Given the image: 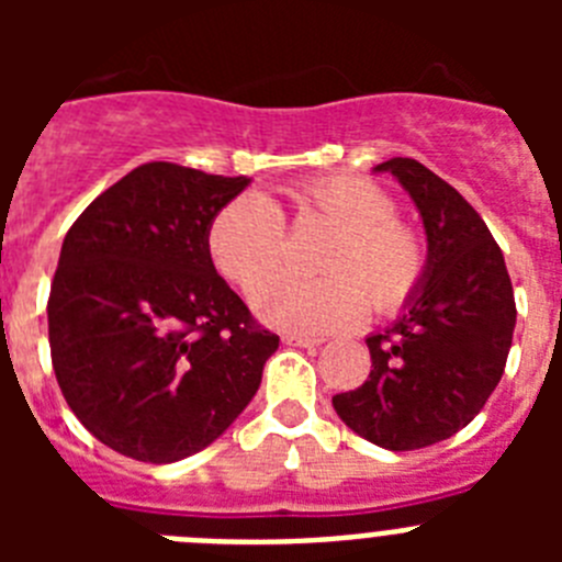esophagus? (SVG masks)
<instances>
[{
    "label": "esophagus",
    "mask_w": 562,
    "mask_h": 562,
    "mask_svg": "<svg viewBox=\"0 0 562 562\" xmlns=\"http://www.w3.org/2000/svg\"><path fill=\"white\" fill-rule=\"evenodd\" d=\"M281 340L286 342V346H301V349H315V346H321V340L317 337H306V335H284Z\"/></svg>",
    "instance_id": "esophagus-1"
}]
</instances>
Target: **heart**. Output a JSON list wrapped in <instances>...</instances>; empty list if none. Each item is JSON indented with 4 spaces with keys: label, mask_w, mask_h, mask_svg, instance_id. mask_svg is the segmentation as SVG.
<instances>
[{
    "label": "heart",
    "mask_w": 562,
    "mask_h": 562,
    "mask_svg": "<svg viewBox=\"0 0 562 562\" xmlns=\"http://www.w3.org/2000/svg\"><path fill=\"white\" fill-rule=\"evenodd\" d=\"M295 220L331 227L317 281L272 276L284 247V222L265 193L247 191L213 213L207 256L241 292L252 293V310L265 324L292 331H340L360 324L366 297L380 315L411 301L425 276L419 233L394 216V200L376 182L355 173H326L297 182L290 191Z\"/></svg>",
    "instance_id": "heart-1"
}]
</instances>
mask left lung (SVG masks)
I'll list each match as a JSON object with an SVG mask.
<instances>
[{
    "instance_id": "8db88e82",
    "label": "left lung",
    "mask_w": 562,
    "mask_h": 562,
    "mask_svg": "<svg viewBox=\"0 0 562 562\" xmlns=\"http://www.w3.org/2000/svg\"><path fill=\"white\" fill-rule=\"evenodd\" d=\"M408 196L428 236L419 290L389 329L366 337L371 374L331 396L357 436L385 450H419L450 439L504 374L515 331L513 281L504 252L473 205L411 157L380 162Z\"/></svg>"
}]
</instances>
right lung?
Listing matches in <instances>:
<instances>
[{
    "label": "right lung",
    "mask_w": 562,
    "mask_h": 562,
    "mask_svg": "<svg viewBox=\"0 0 562 562\" xmlns=\"http://www.w3.org/2000/svg\"><path fill=\"white\" fill-rule=\"evenodd\" d=\"M250 177L146 162L64 236L49 286L53 369L83 428L151 464L200 453L261 385L278 335L258 329L207 256L213 213Z\"/></svg>",
    "instance_id": "right-lung-1"
}]
</instances>
